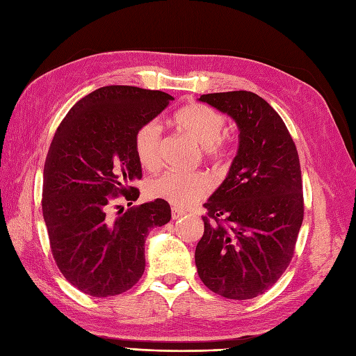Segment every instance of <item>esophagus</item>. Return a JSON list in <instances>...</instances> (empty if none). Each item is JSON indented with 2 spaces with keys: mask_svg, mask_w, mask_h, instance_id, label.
<instances>
[{
  "mask_svg": "<svg viewBox=\"0 0 356 356\" xmlns=\"http://www.w3.org/2000/svg\"><path fill=\"white\" fill-rule=\"evenodd\" d=\"M185 214H186V213H185V211H182V209H177V208H172V209H171L172 220H179V218H182Z\"/></svg>",
  "mask_w": 356,
  "mask_h": 356,
  "instance_id": "34e87169",
  "label": "esophagus"
}]
</instances>
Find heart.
<instances>
[{
    "instance_id": "heart-1",
    "label": "heart",
    "mask_w": 356,
    "mask_h": 356,
    "mask_svg": "<svg viewBox=\"0 0 356 356\" xmlns=\"http://www.w3.org/2000/svg\"><path fill=\"white\" fill-rule=\"evenodd\" d=\"M174 122L184 134L190 136L211 159L226 154L223 138L226 120L222 113L202 104H190L174 115ZM134 148L140 165L156 170L161 165V127L154 120L139 127L134 136ZM209 180L202 172L166 171L149 180L147 193L149 197L166 200L177 208H188L209 193Z\"/></svg>"
}]
</instances>
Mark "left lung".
<instances>
[{"mask_svg": "<svg viewBox=\"0 0 356 356\" xmlns=\"http://www.w3.org/2000/svg\"><path fill=\"white\" fill-rule=\"evenodd\" d=\"M238 128V149L222 185L205 203L195 266L208 289L231 300L266 292L292 260L303 223L300 159L289 131L252 92L202 95Z\"/></svg>", "mask_w": 356, "mask_h": 356, "instance_id": "1", "label": "left lung"}]
</instances>
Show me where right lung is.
I'll return each instance as SVG.
<instances>
[{
    "label": "right lung",
    "mask_w": 356,
    "mask_h": 356,
    "mask_svg": "<svg viewBox=\"0 0 356 356\" xmlns=\"http://www.w3.org/2000/svg\"><path fill=\"white\" fill-rule=\"evenodd\" d=\"M172 99L159 90L101 87L73 105L51 140L42 184L51 254L67 282L92 297L131 289L145 270L148 232L170 222L162 199L116 217L110 208L119 194L130 205L138 200L139 190L130 186L142 177L136 131Z\"/></svg>",
    "instance_id": "1"
}]
</instances>
